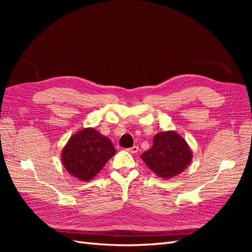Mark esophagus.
<instances>
[{"label": "esophagus", "mask_w": 252, "mask_h": 252, "mask_svg": "<svg viewBox=\"0 0 252 252\" xmlns=\"http://www.w3.org/2000/svg\"><path fill=\"white\" fill-rule=\"evenodd\" d=\"M128 151L130 152V154H136V152L139 151V146H132L131 148H129Z\"/></svg>", "instance_id": "1"}]
</instances>
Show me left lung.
<instances>
[{"label": "left lung", "instance_id": "8db88e82", "mask_svg": "<svg viewBox=\"0 0 252 252\" xmlns=\"http://www.w3.org/2000/svg\"><path fill=\"white\" fill-rule=\"evenodd\" d=\"M141 158L158 177L171 179L184 171L192 159V151L186 140L173 130L155 135L152 147Z\"/></svg>", "mask_w": 252, "mask_h": 252}]
</instances>
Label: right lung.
<instances>
[{
	"label": "right lung",
	"mask_w": 252,
	"mask_h": 252,
	"mask_svg": "<svg viewBox=\"0 0 252 252\" xmlns=\"http://www.w3.org/2000/svg\"><path fill=\"white\" fill-rule=\"evenodd\" d=\"M116 152L110 139L88 127L70 136L62 149L61 159L68 173L88 182L102 170Z\"/></svg>",
	"instance_id": "obj_1"
}]
</instances>
